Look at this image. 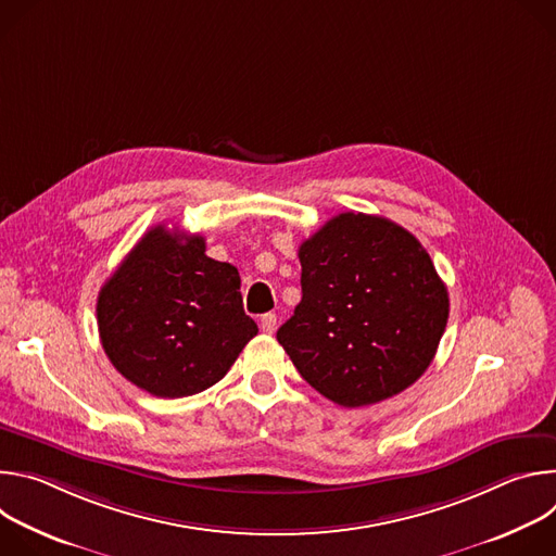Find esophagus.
Instances as JSON below:
<instances>
[{
	"label": "esophagus",
	"instance_id": "1",
	"mask_svg": "<svg viewBox=\"0 0 556 556\" xmlns=\"http://www.w3.org/2000/svg\"><path fill=\"white\" fill-rule=\"evenodd\" d=\"M260 328H262V332L273 334V332H275V328H277V314H273V312L264 314V316H262V321H260Z\"/></svg>",
	"mask_w": 556,
	"mask_h": 556
}]
</instances>
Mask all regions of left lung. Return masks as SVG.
<instances>
[{
  "instance_id": "1",
  "label": "left lung",
  "mask_w": 556,
  "mask_h": 556,
  "mask_svg": "<svg viewBox=\"0 0 556 556\" xmlns=\"http://www.w3.org/2000/svg\"><path fill=\"white\" fill-rule=\"evenodd\" d=\"M299 262L303 296L277 341L316 391L341 407H367L427 371L448 292L407 228L341 213L299 247Z\"/></svg>"
}]
</instances>
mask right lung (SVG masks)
Segmentation results:
<instances>
[{
  "mask_svg": "<svg viewBox=\"0 0 556 556\" xmlns=\"http://www.w3.org/2000/svg\"><path fill=\"white\" fill-rule=\"evenodd\" d=\"M240 283L235 266L206 257L202 235L157 224L99 292V337L108 358L157 399L208 389L257 334Z\"/></svg>",
  "mask_w": 556,
  "mask_h": 556,
  "instance_id": "right-lung-1",
  "label": "right lung"
}]
</instances>
